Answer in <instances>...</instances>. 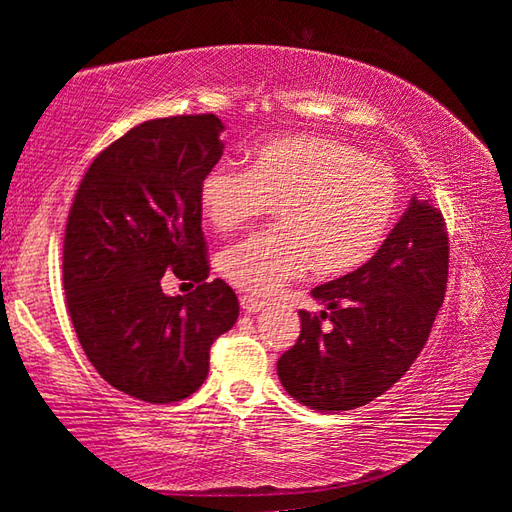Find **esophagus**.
<instances>
[{"label": "esophagus", "mask_w": 512, "mask_h": 512, "mask_svg": "<svg viewBox=\"0 0 512 512\" xmlns=\"http://www.w3.org/2000/svg\"><path fill=\"white\" fill-rule=\"evenodd\" d=\"M239 302H241V309H244L246 314H257V311H262L266 305L264 300L253 298V296H241Z\"/></svg>", "instance_id": "esophagus-1"}]
</instances>
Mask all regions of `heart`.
<instances>
[{
  "label": "heart",
  "mask_w": 512,
  "mask_h": 512,
  "mask_svg": "<svg viewBox=\"0 0 512 512\" xmlns=\"http://www.w3.org/2000/svg\"><path fill=\"white\" fill-rule=\"evenodd\" d=\"M216 230H235L280 205L282 228L225 248L219 271L232 287L273 296L314 262L343 275L370 262L400 210V183L386 162L329 137H275L248 167L216 164L198 185Z\"/></svg>",
  "instance_id": "obj_1"
}]
</instances>
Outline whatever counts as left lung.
I'll return each instance as SVG.
<instances>
[{"label": "left lung", "instance_id": "obj_1", "mask_svg": "<svg viewBox=\"0 0 512 512\" xmlns=\"http://www.w3.org/2000/svg\"><path fill=\"white\" fill-rule=\"evenodd\" d=\"M447 241L440 210L413 196L370 262L311 291L328 311H300L298 341L277 361L284 391L316 411H350L386 393L443 305ZM325 317L329 330L319 327Z\"/></svg>", "mask_w": 512, "mask_h": 512}]
</instances>
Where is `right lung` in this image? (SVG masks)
Instances as JSON below:
<instances>
[{
	"instance_id": "right-lung-1",
	"label": "right lung",
	"mask_w": 512,
	"mask_h": 512,
	"mask_svg": "<svg viewBox=\"0 0 512 512\" xmlns=\"http://www.w3.org/2000/svg\"><path fill=\"white\" fill-rule=\"evenodd\" d=\"M216 115L135 126L103 149L76 189L63 246L67 311L85 357L117 391L151 404L203 386L210 348L237 323L239 300L207 280L198 185L221 160ZM164 272L197 284L161 291Z\"/></svg>"
}]
</instances>
